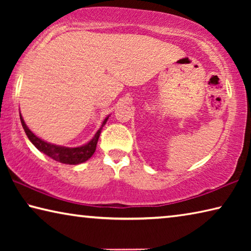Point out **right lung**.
I'll use <instances>...</instances> for the list:
<instances>
[{
  "mask_svg": "<svg viewBox=\"0 0 251 251\" xmlns=\"http://www.w3.org/2000/svg\"><path fill=\"white\" fill-rule=\"evenodd\" d=\"M20 118H21V123H22L23 128L25 130V134L27 135L29 141L32 142L33 145L35 146L37 150L42 152H44L45 155H48L52 159L59 161V163H62V164L77 165V164L84 163V161H86L87 159H90L93 156V154L95 152L96 145H97V142H99L100 131H101V129H103V127L106 124V122H107L108 116L105 118L103 124H101V126H100V128L97 130V133L95 134L94 137L92 138L91 142H88L87 144H85V145H83V146L73 147V148L53 145V144H50V143L42 141L41 138L37 137L36 135H34L32 131L29 130L26 124L24 123L23 117L21 116V114H20Z\"/></svg>",
  "mask_w": 251,
  "mask_h": 251,
  "instance_id": "obj_1",
  "label": "right lung"
}]
</instances>
